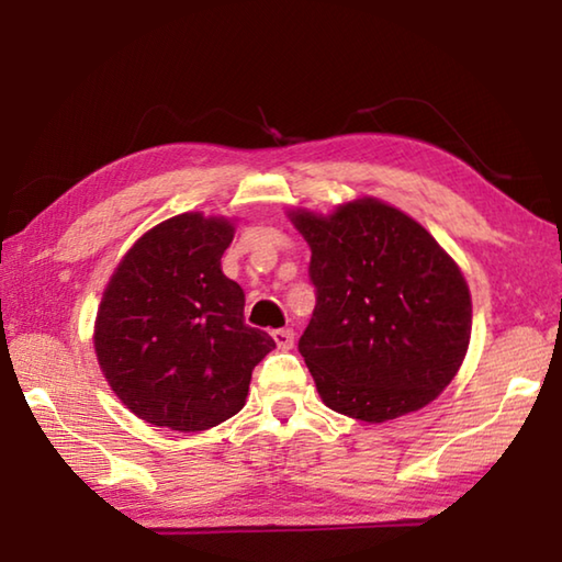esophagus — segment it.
<instances>
[{"label":"esophagus","mask_w":562,"mask_h":562,"mask_svg":"<svg viewBox=\"0 0 562 562\" xmlns=\"http://www.w3.org/2000/svg\"><path fill=\"white\" fill-rule=\"evenodd\" d=\"M272 339H274V345H278V347L284 349V351L294 347V331H292L290 327L274 329V331H272Z\"/></svg>","instance_id":"obj_1"}]
</instances>
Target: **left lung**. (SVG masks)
Listing matches in <instances>:
<instances>
[{"label":"left lung","mask_w":562,"mask_h":562,"mask_svg":"<svg viewBox=\"0 0 562 562\" xmlns=\"http://www.w3.org/2000/svg\"><path fill=\"white\" fill-rule=\"evenodd\" d=\"M312 250L317 307L304 357L329 408L382 424L431 404L471 341V292L459 265L412 215L376 198L329 215L290 211Z\"/></svg>","instance_id":"1"}]
</instances>
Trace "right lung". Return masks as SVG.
<instances>
[{"mask_svg":"<svg viewBox=\"0 0 562 562\" xmlns=\"http://www.w3.org/2000/svg\"><path fill=\"white\" fill-rule=\"evenodd\" d=\"M233 237L231 217H168L131 245L103 290L99 367L148 424L190 434L235 416L274 349L268 331L245 325V292L221 270Z\"/></svg>","mask_w":562,"mask_h":562,"instance_id":"obj_1","label":"right lung"}]
</instances>
